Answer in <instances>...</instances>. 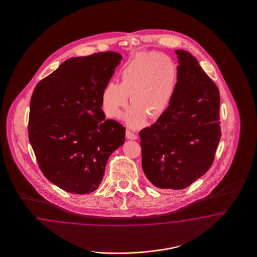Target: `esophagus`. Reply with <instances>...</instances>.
Instances as JSON below:
<instances>
[{
  "mask_svg": "<svg viewBox=\"0 0 257 257\" xmlns=\"http://www.w3.org/2000/svg\"><path fill=\"white\" fill-rule=\"evenodd\" d=\"M126 138L128 139V140H137L138 139V136L133 133V132H131V131H129V130H126Z\"/></svg>",
  "mask_w": 257,
  "mask_h": 257,
  "instance_id": "34e87169",
  "label": "esophagus"
}]
</instances>
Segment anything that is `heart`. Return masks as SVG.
<instances>
[{
    "instance_id": "obj_1",
    "label": "heart",
    "mask_w": 257,
    "mask_h": 257,
    "mask_svg": "<svg viewBox=\"0 0 257 257\" xmlns=\"http://www.w3.org/2000/svg\"><path fill=\"white\" fill-rule=\"evenodd\" d=\"M178 71L170 58L157 52L139 53L123 66L120 84L109 82L101 95L102 108L110 118L124 114V122L130 128H140L147 117L159 119L169 110L177 86Z\"/></svg>"
}]
</instances>
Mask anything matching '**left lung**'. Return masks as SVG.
<instances>
[{"label":"left lung","mask_w":257,"mask_h":257,"mask_svg":"<svg viewBox=\"0 0 257 257\" xmlns=\"http://www.w3.org/2000/svg\"><path fill=\"white\" fill-rule=\"evenodd\" d=\"M178 80L171 106L140 132L142 167L160 189H185L210 169L220 142V92L185 50H175Z\"/></svg>","instance_id":"1"}]
</instances>
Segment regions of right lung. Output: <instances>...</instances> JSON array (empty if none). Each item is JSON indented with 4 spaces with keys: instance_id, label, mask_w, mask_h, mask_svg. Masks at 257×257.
Listing matches in <instances>:
<instances>
[{
    "instance_id": "obj_1",
    "label": "right lung",
    "mask_w": 257,
    "mask_h": 257,
    "mask_svg": "<svg viewBox=\"0 0 257 257\" xmlns=\"http://www.w3.org/2000/svg\"><path fill=\"white\" fill-rule=\"evenodd\" d=\"M121 60L110 51L71 58L33 92L29 140L45 177L65 192H94L124 144L125 128L101 109L102 90Z\"/></svg>"
}]
</instances>
